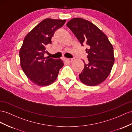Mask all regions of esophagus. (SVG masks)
I'll use <instances>...</instances> for the list:
<instances>
[{
  "label": "esophagus",
  "mask_w": 132,
  "mask_h": 132,
  "mask_svg": "<svg viewBox=\"0 0 132 132\" xmlns=\"http://www.w3.org/2000/svg\"><path fill=\"white\" fill-rule=\"evenodd\" d=\"M66 61L67 62H69V63H71L73 61V59H66Z\"/></svg>",
  "instance_id": "34e87169"
}]
</instances>
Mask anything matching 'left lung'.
Listing matches in <instances>:
<instances>
[{
    "instance_id": "left-lung-1",
    "label": "left lung",
    "mask_w": 132,
    "mask_h": 132,
    "mask_svg": "<svg viewBox=\"0 0 132 132\" xmlns=\"http://www.w3.org/2000/svg\"><path fill=\"white\" fill-rule=\"evenodd\" d=\"M67 26L86 49L88 62L79 74L81 81L87 86H96L105 80L114 63L113 47L107 36L93 23L80 18H73Z\"/></svg>"
}]
</instances>
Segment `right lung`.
<instances>
[{
    "label": "right lung",
    "instance_id": "obj_1",
    "mask_svg": "<svg viewBox=\"0 0 132 132\" xmlns=\"http://www.w3.org/2000/svg\"><path fill=\"white\" fill-rule=\"evenodd\" d=\"M66 20L47 18L37 24L23 40L20 49L21 66L28 78L38 86H48L56 80L63 66L61 59L44 56L47 45L51 44L54 33Z\"/></svg>",
    "mask_w": 132,
    "mask_h": 132
}]
</instances>
